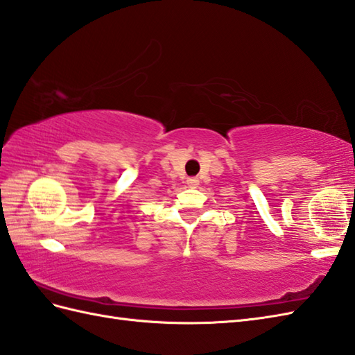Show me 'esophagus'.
Masks as SVG:
<instances>
[{
  "label": "esophagus",
  "instance_id": "esophagus-1",
  "mask_svg": "<svg viewBox=\"0 0 355 355\" xmlns=\"http://www.w3.org/2000/svg\"><path fill=\"white\" fill-rule=\"evenodd\" d=\"M198 184H199V180H198L196 177H192V178H187V186H189V187H192V189H195V187H198Z\"/></svg>",
  "mask_w": 355,
  "mask_h": 355
}]
</instances>
